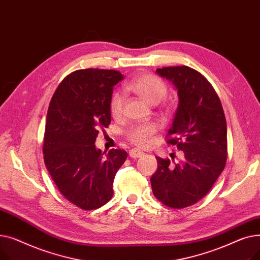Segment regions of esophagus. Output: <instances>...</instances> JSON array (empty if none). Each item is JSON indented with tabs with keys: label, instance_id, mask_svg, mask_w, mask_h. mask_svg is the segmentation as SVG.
Returning <instances> with one entry per match:
<instances>
[{
	"label": "esophagus",
	"instance_id": "obj_1",
	"mask_svg": "<svg viewBox=\"0 0 260 260\" xmlns=\"http://www.w3.org/2000/svg\"><path fill=\"white\" fill-rule=\"evenodd\" d=\"M128 154H129L131 158H140L144 155L143 152H140V151H138V149H135V148L131 149Z\"/></svg>",
	"mask_w": 260,
	"mask_h": 260
}]
</instances>
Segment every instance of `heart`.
<instances>
[{
	"mask_svg": "<svg viewBox=\"0 0 260 260\" xmlns=\"http://www.w3.org/2000/svg\"><path fill=\"white\" fill-rule=\"evenodd\" d=\"M127 89L136 93L148 104H157L168 93V86L159 77L152 74H144L135 78L127 84ZM123 98L119 93H115L109 101V113L114 118H119L122 114ZM171 113V107L165 108V114ZM158 127L155 123L133 125L126 131V138L133 144L139 147H145L151 143L152 136Z\"/></svg>",
	"mask_w": 260,
	"mask_h": 260,
	"instance_id": "obj_1",
	"label": "heart"
}]
</instances>
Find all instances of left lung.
<instances>
[{
  "instance_id": "obj_1",
  "label": "left lung",
  "mask_w": 260,
  "mask_h": 260,
  "mask_svg": "<svg viewBox=\"0 0 260 260\" xmlns=\"http://www.w3.org/2000/svg\"><path fill=\"white\" fill-rule=\"evenodd\" d=\"M178 90L179 104L167 143L182 151L180 162L156 157L151 183L155 197L180 210L206 196L223 171L228 158L226 121L219 97L202 74L188 66L158 68Z\"/></svg>"
}]
</instances>
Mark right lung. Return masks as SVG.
Returning a JSON list of instances; mask_svg holds the SVG:
<instances>
[{
	"instance_id": "right-lung-1",
	"label": "right lung",
	"mask_w": 260,
	"mask_h": 260,
	"mask_svg": "<svg viewBox=\"0 0 260 260\" xmlns=\"http://www.w3.org/2000/svg\"><path fill=\"white\" fill-rule=\"evenodd\" d=\"M123 79L114 70H78L63 79L49 103L44 134L45 166L60 193L76 207L101 208L114 195V179L127 153L95 148L100 129L111 124L109 101Z\"/></svg>"
}]
</instances>
